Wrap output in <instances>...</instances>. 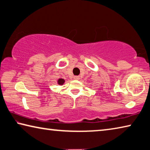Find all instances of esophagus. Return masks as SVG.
I'll return each mask as SVG.
<instances>
[{"mask_svg":"<svg viewBox=\"0 0 150 150\" xmlns=\"http://www.w3.org/2000/svg\"><path fill=\"white\" fill-rule=\"evenodd\" d=\"M73 79H75V80H78V79H80V77H79V76H74V77H73Z\"/></svg>","mask_w":150,"mask_h":150,"instance_id":"34e87169","label":"esophagus"}]
</instances>
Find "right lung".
Segmentation results:
<instances>
[{"label": "right lung", "instance_id": "add662e5", "mask_svg": "<svg viewBox=\"0 0 150 150\" xmlns=\"http://www.w3.org/2000/svg\"><path fill=\"white\" fill-rule=\"evenodd\" d=\"M65 83V80L63 79H59L57 81V83L60 85H62Z\"/></svg>", "mask_w": 150, "mask_h": 150}]
</instances>
